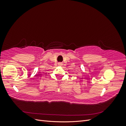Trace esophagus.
Listing matches in <instances>:
<instances>
[{"mask_svg": "<svg viewBox=\"0 0 126 126\" xmlns=\"http://www.w3.org/2000/svg\"><path fill=\"white\" fill-rule=\"evenodd\" d=\"M62 64H63V63H58V65H59V66H62Z\"/></svg>", "mask_w": 126, "mask_h": 126, "instance_id": "esophagus-1", "label": "esophagus"}]
</instances>
